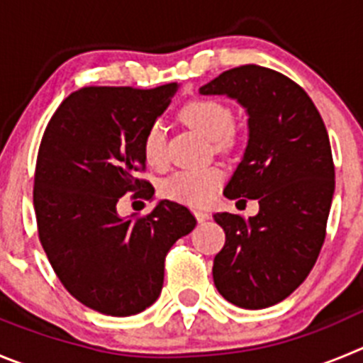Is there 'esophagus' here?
<instances>
[{"label": "esophagus", "instance_id": "34e87169", "mask_svg": "<svg viewBox=\"0 0 363 363\" xmlns=\"http://www.w3.org/2000/svg\"><path fill=\"white\" fill-rule=\"evenodd\" d=\"M195 218H197L199 223L206 222V220H209L211 216H209V213H204V211H195Z\"/></svg>", "mask_w": 363, "mask_h": 363}]
</instances>
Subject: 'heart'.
Wrapping results in <instances>:
<instances>
[{
	"mask_svg": "<svg viewBox=\"0 0 363 363\" xmlns=\"http://www.w3.org/2000/svg\"><path fill=\"white\" fill-rule=\"evenodd\" d=\"M181 120L193 130H197L204 138L213 141L218 150H225L233 145V125L235 114L231 107L215 98H197L184 105L179 113ZM143 157L154 168H159L166 162V141L164 128L161 123H152L143 134ZM223 181V172L218 166L208 168H186L175 172L162 184V193L181 204L201 208L211 202L216 189Z\"/></svg>",
	"mask_w": 363,
	"mask_h": 363,
	"instance_id": "obj_1",
	"label": "heart"
}]
</instances>
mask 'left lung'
<instances>
[{
	"instance_id": "left-lung-1",
	"label": "left lung",
	"mask_w": 363,
	"mask_h": 363,
	"mask_svg": "<svg viewBox=\"0 0 363 363\" xmlns=\"http://www.w3.org/2000/svg\"><path fill=\"white\" fill-rule=\"evenodd\" d=\"M199 91L225 94L245 107L249 141L223 195L259 204L249 220L213 216L225 233L213 281L236 306L269 308L306 279L326 238L335 191L328 130L306 91L269 67H233Z\"/></svg>"
}]
</instances>
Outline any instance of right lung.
<instances>
[{"label":"right lung","mask_w":363,"mask_h":363,"mask_svg":"<svg viewBox=\"0 0 363 363\" xmlns=\"http://www.w3.org/2000/svg\"><path fill=\"white\" fill-rule=\"evenodd\" d=\"M179 84L155 89L91 86L71 93L40 140L33 208L43 249L64 289L91 310L128 317L155 303L164 258L197 225L188 208L161 201L141 218H121L125 193L152 199L143 134Z\"/></svg>","instance_id":"obj_1"}]
</instances>
